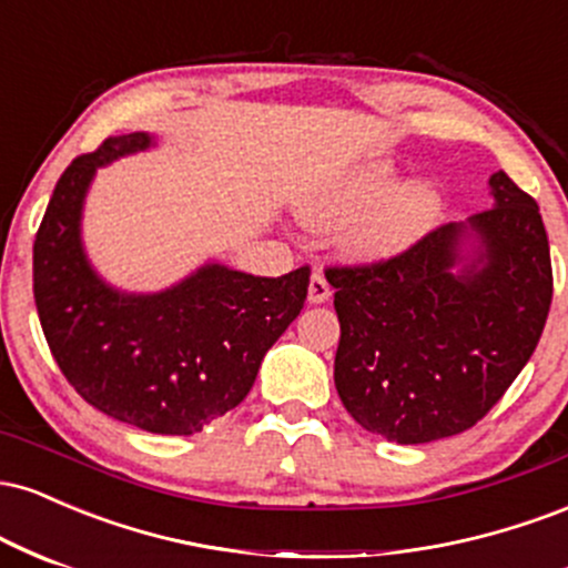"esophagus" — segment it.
Wrapping results in <instances>:
<instances>
[{"label": "esophagus", "mask_w": 568, "mask_h": 568, "mask_svg": "<svg viewBox=\"0 0 568 568\" xmlns=\"http://www.w3.org/2000/svg\"><path fill=\"white\" fill-rule=\"evenodd\" d=\"M310 304H323L331 298V285L328 280L323 277V272H312L310 277V293H306Z\"/></svg>", "instance_id": "obj_1"}]
</instances>
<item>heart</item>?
<instances>
[{"label":"heart","mask_w":568,"mask_h":568,"mask_svg":"<svg viewBox=\"0 0 568 568\" xmlns=\"http://www.w3.org/2000/svg\"><path fill=\"white\" fill-rule=\"evenodd\" d=\"M443 197L429 181L397 186V173L387 162L366 165L302 205V219L312 230L344 232V251L357 262H379L403 253L438 224Z\"/></svg>","instance_id":"heart-1"}]
</instances>
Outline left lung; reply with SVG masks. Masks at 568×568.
I'll use <instances>...</instances> for the list:
<instances>
[{
	"label": "left lung",
	"mask_w": 568,
	"mask_h": 568,
	"mask_svg": "<svg viewBox=\"0 0 568 568\" xmlns=\"http://www.w3.org/2000/svg\"><path fill=\"white\" fill-rule=\"evenodd\" d=\"M488 186L494 207L467 224H443L382 262L325 270L342 325L334 382L368 433L403 446L465 433L537 349L552 302L542 216L505 171Z\"/></svg>",
	"instance_id": "left-lung-1"
}]
</instances>
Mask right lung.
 Masks as SVG:
<instances>
[{"instance_id": "add662e5", "label": "right lung", "mask_w": 568, "mask_h": 568, "mask_svg": "<svg viewBox=\"0 0 568 568\" xmlns=\"http://www.w3.org/2000/svg\"><path fill=\"white\" fill-rule=\"evenodd\" d=\"M112 135L58 179L34 240V302L58 368L90 406L158 435H194L245 400L266 349L302 312L310 266L253 277L205 264L160 293L103 283L82 247L95 168L143 152Z\"/></svg>"}]
</instances>
